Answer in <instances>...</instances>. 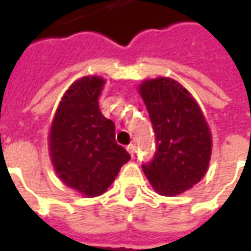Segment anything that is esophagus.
<instances>
[{
  "label": "esophagus",
  "mask_w": 251,
  "mask_h": 251,
  "mask_svg": "<svg viewBox=\"0 0 251 251\" xmlns=\"http://www.w3.org/2000/svg\"><path fill=\"white\" fill-rule=\"evenodd\" d=\"M126 149H127V152L130 153L131 156H134V153H136V147H134L133 144H130V145H127V148H126Z\"/></svg>",
  "instance_id": "1"
}]
</instances>
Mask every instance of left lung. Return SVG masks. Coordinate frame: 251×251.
I'll use <instances>...</instances> for the list:
<instances>
[{"label": "left lung", "instance_id": "8db88e82", "mask_svg": "<svg viewBox=\"0 0 251 251\" xmlns=\"http://www.w3.org/2000/svg\"><path fill=\"white\" fill-rule=\"evenodd\" d=\"M156 137L151 161L142 164L156 192L175 196L199 183L208 168L211 133L201 110L181 84L169 77L140 86Z\"/></svg>", "mask_w": 251, "mask_h": 251}]
</instances>
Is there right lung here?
Here are the masks:
<instances>
[{"mask_svg":"<svg viewBox=\"0 0 251 251\" xmlns=\"http://www.w3.org/2000/svg\"><path fill=\"white\" fill-rule=\"evenodd\" d=\"M104 80L84 76L68 88L56 110L50 151L57 176L88 198L102 195L130 154L115 141V125L102 115L98 98Z\"/></svg>","mask_w":251,"mask_h":251,"instance_id":"right-lung-1","label":"right lung"}]
</instances>
